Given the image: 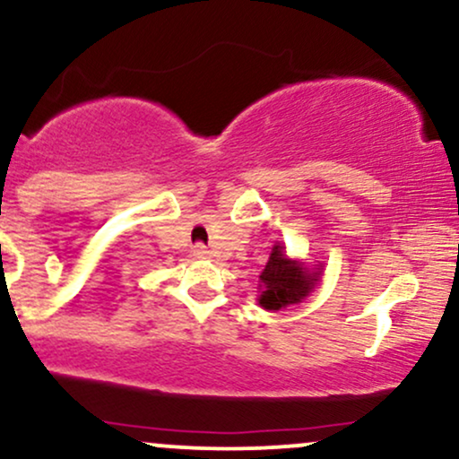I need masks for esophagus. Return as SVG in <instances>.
Returning a JSON list of instances; mask_svg holds the SVG:
<instances>
[{
  "mask_svg": "<svg viewBox=\"0 0 459 459\" xmlns=\"http://www.w3.org/2000/svg\"><path fill=\"white\" fill-rule=\"evenodd\" d=\"M209 255H212V252L207 250V246H203V244L194 246V256H198V259H207Z\"/></svg>",
  "mask_w": 459,
  "mask_h": 459,
  "instance_id": "esophagus-1",
  "label": "esophagus"
}]
</instances>
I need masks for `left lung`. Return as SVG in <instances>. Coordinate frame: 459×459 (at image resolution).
<instances>
[{
    "mask_svg": "<svg viewBox=\"0 0 459 459\" xmlns=\"http://www.w3.org/2000/svg\"><path fill=\"white\" fill-rule=\"evenodd\" d=\"M321 270V265L317 267ZM259 304L265 310H281L299 304L315 289L319 272H308L299 261H291L278 244L272 247L270 261L261 272Z\"/></svg>",
    "mask_w": 459,
    "mask_h": 459,
    "instance_id": "obj_1",
    "label": "left lung"
}]
</instances>
